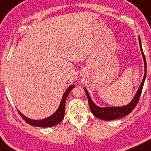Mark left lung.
Masks as SVG:
<instances>
[{
	"label": "left lung",
	"instance_id": "obj_1",
	"mask_svg": "<svg viewBox=\"0 0 151 151\" xmlns=\"http://www.w3.org/2000/svg\"><path fill=\"white\" fill-rule=\"evenodd\" d=\"M139 45H140V49H141L142 55H143V58L144 60V65H145V73H144L143 80H142V83L140 84V86L139 89L137 91V93H136L135 97H134L133 100L131 101L130 104L127 105V106H122V107L118 106V107H105V108H100V107H98V106H96V105L92 102L91 99V98L89 97V95H88L87 91H86V88H84L86 96H87V98H88V104H89L91 111L93 114L96 117H98V118L102 119V120H113V119H118V118H120V117H125L126 115H129V113H131L132 112V111L135 109L136 105H137V102H139V98L140 96H141V93L142 91V88H143V86H144V80H145L146 76V62L145 56H144V53L143 52V50H142L140 38H139Z\"/></svg>",
	"mask_w": 151,
	"mask_h": 151
}]
</instances>
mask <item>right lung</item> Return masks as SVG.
<instances>
[{"label": "right lung", "instance_id": "obj_1", "mask_svg": "<svg viewBox=\"0 0 151 151\" xmlns=\"http://www.w3.org/2000/svg\"><path fill=\"white\" fill-rule=\"evenodd\" d=\"M74 87H75V86L71 85L67 88V91H66L65 93L63 95L60 104L59 108L58 109L56 112H55L54 114L51 115V116L47 117V118L41 119V120H34V119H29L28 117H24L19 111H18V112L20 114V116L22 117V118L27 123H28L29 124L32 126H35V127H53V126L57 125L64 118V116H65L66 100H67L68 95L69 94V93L71 92V91L73 89Z\"/></svg>", "mask_w": 151, "mask_h": 151}]
</instances>
